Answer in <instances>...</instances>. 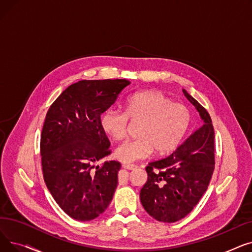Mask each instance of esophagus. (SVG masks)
Masks as SVG:
<instances>
[{
  "instance_id": "esophagus-1",
  "label": "esophagus",
  "mask_w": 252,
  "mask_h": 252,
  "mask_svg": "<svg viewBox=\"0 0 252 252\" xmlns=\"http://www.w3.org/2000/svg\"><path fill=\"white\" fill-rule=\"evenodd\" d=\"M123 167H125V168H126V169H129V170H131V169H136L138 166L136 165V164H130V163H124L123 164Z\"/></svg>"
}]
</instances>
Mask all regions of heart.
<instances>
[{
  "label": "heart",
  "instance_id": "1",
  "mask_svg": "<svg viewBox=\"0 0 252 252\" xmlns=\"http://www.w3.org/2000/svg\"><path fill=\"white\" fill-rule=\"evenodd\" d=\"M128 119L141 122L140 137L115 149V157L124 162L144 159L153 151L166 155L176 150L190 127L191 112L187 106L174 103L160 91H141L127 98L125 112L106 110L100 118L101 128L113 140L122 141L126 136Z\"/></svg>",
  "mask_w": 252,
  "mask_h": 252
}]
</instances>
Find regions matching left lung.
<instances>
[{"mask_svg": "<svg viewBox=\"0 0 252 252\" xmlns=\"http://www.w3.org/2000/svg\"><path fill=\"white\" fill-rule=\"evenodd\" d=\"M203 126L169 156L146 166L148 179L140 192L143 207L155 220L175 222L189 215L207 190L215 170V129L207 110L186 90Z\"/></svg>", "mask_w": 252, "mask_h": 252, "instance_id": "obj_1", "label": "left lung"}]
</instances>
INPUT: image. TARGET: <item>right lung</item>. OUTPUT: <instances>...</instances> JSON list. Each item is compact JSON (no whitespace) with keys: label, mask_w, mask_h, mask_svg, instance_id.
Wrapping results in <instances>:
<instances>
[{"label":"right lung","mask_w":252,"mask_h":252,"mask_svg":"<svg viewBox=\"0 0 252 252\" xmlns=\"http://www.w3.org/2000/svg\"><path fill=\"white\" fill-rule=\"evenodd\" d=\"M129 84L126 79L79 81L47 112L41 135L44 180L60 208L76 220L96 219L112 200L122 164H94L111 153L100 118Z\"/></svg>","instance_id":"right-lung-1"}]
</instances>
